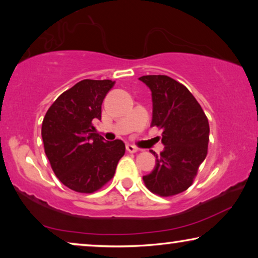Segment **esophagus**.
<instances>
[{
	"mask_svg": "<svg viewBox=\"0 0 258 258\" xmlns=\"http://www.w3.org/2000/svg\"><path fill=\"white\" fill-rule=\"evenodd\" d=\"M125 148H126V150L129 151V153H136V151L139 150L135 146H133V144H126Z\"/></svg>",
	"mask_w": 258,
	"mask_h": 258,
	"instance_id": "1",
	"label": "esophagus"
}]
</instances>
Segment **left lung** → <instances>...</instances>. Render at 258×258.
Wrapping results in <instances>:
<instances>
[{
  "label": "left lung",
  "mask_w": 258,
  "mask_h": 258,
  "mask_svg": "<svg viewBox=\"0 0 258 258\" xmlns=\"http://www.w3.org/2000/svg\"><path fill=\"white\" fill-rule=\"evenodd\" d=\"M151 91V126L163 130L164 149L156 156L154 170L143 181L151 192L168 197L192 184L199 167L206 160L209 143V122L192 94L177 81L165 75L139 79Z\"/></svg>",
  "instance_id": "left-lung-1"
}]
</instances>
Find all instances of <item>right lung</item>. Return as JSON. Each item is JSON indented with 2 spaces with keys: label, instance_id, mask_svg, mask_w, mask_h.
Instances as JSON below:
<instances>
[{
  "label": "right lung",
  "instance_id": "1",
  "mask_svg": "<svg viewBox=\"0 0 258 258\" xmlns=\"http://www.w3.org/2000/svg\"><path fill=\"white\" fill-rule=\"evenodd\" d=\"M110 80H83L59 95L42 122L44 151L56 177L77 192L102 188L125 153L121 140L105 142L95 132Z\"/></svg>",
  "mask_w": 258,
  "mask_h": 258
}]
</instances>
